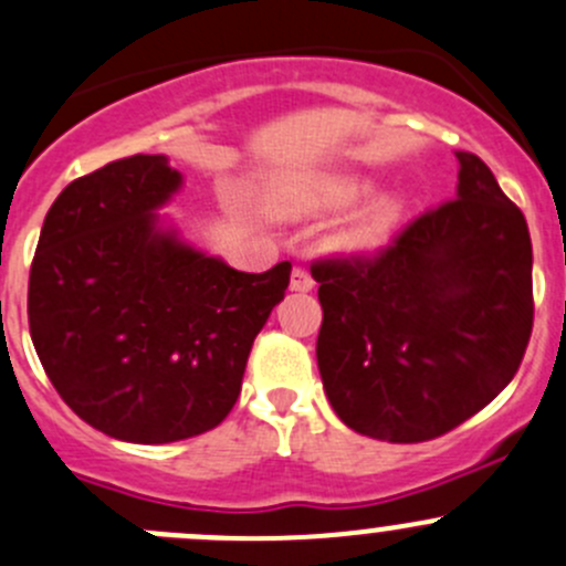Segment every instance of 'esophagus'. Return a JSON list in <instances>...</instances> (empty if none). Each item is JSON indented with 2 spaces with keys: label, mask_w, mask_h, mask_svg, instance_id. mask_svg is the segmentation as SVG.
<instances>
[{
  "label": "esophagus",
  "mask_w": 566,
  "mask_h": 566,
  "mask_svg": "<svg viewBox=\"0 0 566 566\" xmlns=\"http://www.w3.org/2000/svg\"><path fill=\"white\" fill-rule=\"evenodd\" d=\"M290 287H293L295 293H310V290L315 287V279H312V273L306 271V268H295L293 276H290Z\"/></svg>",
  "instance_id": "obj_1"
}]
</instances>
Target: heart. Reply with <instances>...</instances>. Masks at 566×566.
I'll return each mask as SVG.
<instances>
[{
	"instance_id": "heart-1",
	"label": "heart",
	"mask_w": 566,
	"mask_h": 566,
	"mask_svg": "<svg viewBox=\"0 0 566 566\" xmlns=\"http://www.w3.org/2000/svg\"><path fill=\"white\" fill-rule=\"evenodd\" d=\"M370 179L359 174H328V177L304 179L282 185L271 193V210L282 218H321L345 210L361 193H367ZM403 212V199L395 193H378L350 212L332 234V249L339 254H370L381 249L395 232Z\"/></svg>"
}]
</instances>
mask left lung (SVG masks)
Segmentation results:
<instances>
[{
	"label": "left lung",
	"instance_id": "obj_1",
	"mask_svg": "<svg viewBox=\"0 0 566 566\" xmlns=\"http://www.w3.org/2000/svg\"><path fill=\"white\" fill-rule=\"evenodd\" d=\"M457 160V199L387 249L312 262L323 389L339 420L373 440L448 434L512 381L528 348V223L481 157Z\"/></svg>",
	"mask_w": 566,
	"mask_h": 566
}]
</instances>
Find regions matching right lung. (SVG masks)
Instances as JSON below:
<instances>
[{"mask_svg": "<svg viewBox=\"0 0 566 566\" xmlns=\"http://www.w3.org/2000/svg\"><path fill=\"white\" fill-rule=\"evenodd\" d=\"M182 174L135 155L74 179L30 268L32 345L60 398L102 434L166 446L232 411L290 262L243 273L160 227Z\"/></svg>", "mask_w": 566, "mask_h": 566, "instance_id": "obj_1", "label": "right lung"}]
</instances>
